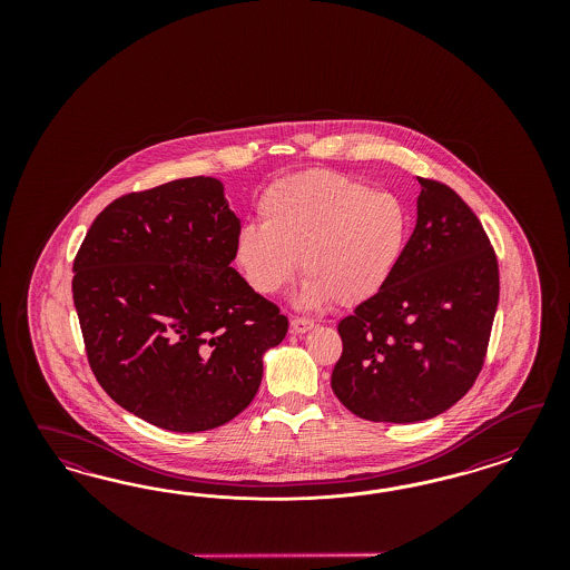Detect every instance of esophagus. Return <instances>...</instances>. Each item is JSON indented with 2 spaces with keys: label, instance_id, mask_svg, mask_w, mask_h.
Returning <instances> with one entry per match:
<instances>
[{
  "label": "esophagus",
  "instance_id": "obj_1",
  "mask_svg": "<svg viewBox=\"0 0 570 570\" xmlns=\"http://www.w3.org/2000/svg\"><path fill=\"white\" fill-rule=\"evenodd\" d=\"M311 328H313V322H311L309 317H294L293 322H291L293 334H305Z\"/></svg>",
  "mask_w": 570,
  "mask_h": 570
}]
</instances>
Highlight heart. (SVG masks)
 <instances>
[{
  "label": "heart",
  "instance_id": "obj_1",
  "mask_svg": "<svg viewBox=\"0 0 570 570\" xmlns=\"http://www.w3.org/2000/svg\"><path fill=\"white\" fill-rule=\"evenodd\" d=\"M261 225H242L236 263L261 294H277L298 269L301 301L351 307L379 294L407 240V213L395 194L328 169L282 177L261 194Z\"/></svg>",
  "mask_w": 570,
  "mask_h": 570
}]
</instances>
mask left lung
<instances>
[{"label":"left lung","mask_w":570,"mask_h":570,"mask_svg":"<svg viewBox=\"0 0 570 570\" xmlns=\"http://www.w3.org/2000/svg\"><path fill=\"white\" fill-rule=\"evenodd\" d=\"M417 181V222L395 274L338 322L332 391L372 422H422L464 397L500 301L498 257L479 217L445 184Z\"/></svg>","instance_id":"left-lung-1"}]
</instances>
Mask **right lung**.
Returning <instances> with one entry per match:
<instances>
[{
    "label": "right lung",
    "mask_w": 570,
    "mask_h": 570,
    "mask_svg": "<svg viewBox=\"0 0 570 570\" xmlns=\"http://www.w3.org/2000/svg\"><path fill=\"white\" fill-rule=\"evenodd\" d=\"M240 219L224 184L188 177L112 200L72 263L87 362L121 407L203 432L244 412L288 317L232 267Z\"/></svg>",
    "instance_id": "1"
}]
</instances>
